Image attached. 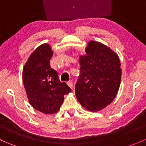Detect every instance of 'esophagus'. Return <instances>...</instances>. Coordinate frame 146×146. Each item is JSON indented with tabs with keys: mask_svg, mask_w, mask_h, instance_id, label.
<instances>
[{
	"mask_svg": "<svg viewBox=\"0 0 146 146\" xmlns=\"http://www.w3.org/2000/svg\"><path fill=\"white\" fill-rule=\"evenodd\" d=\"M67 84H68V85L70 87V88H71V89L73 88V81H72V80L68 81V82H67Z\"/></svg>",
	"mask_w": 146,
	"mask_h": 146,
	"instance_id": "esophagus-1",
	"label": "esophagus"
}]
</instances>
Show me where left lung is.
Listing matches in <instances>:
<instances>
[{
    "label": "left lung",
    "instance_id": "left-lung-1",
    "mask_svg": "<svg viewBox=\"0 0 146 146\" xmlns=\"http://www.w3.org/2000/svg\"><path fill=\"white\" fill-rule=\"evenodd\" d=\"M86 55L79 59L80 73L76 84V96L86 109L99 111L117 95L122 70L117 54L104 44L90 41Z\"/></svg>",
    "mask_w": 146,
    "mask_h": 146
}]
</instances>
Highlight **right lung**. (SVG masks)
Returning <instances> with one entry per match:
<instances>
[{"mask_svg":"<svg viewBox=\"0 0 146 146\" xmlns=\"http://www.w3.org/2000/svg\"><path fill=\"white\" fill-rule=\"evenodd\" d=\"M53 52L47 44L38 47L29 56L23 69V82L31 105L45 114L56 113L64 96L71 92L59 80L57 72L50 67Z\"/></svg>","mask_w":146,"mask_h":146,"instance_id":"1","label":"right lung"}]
</instances>
